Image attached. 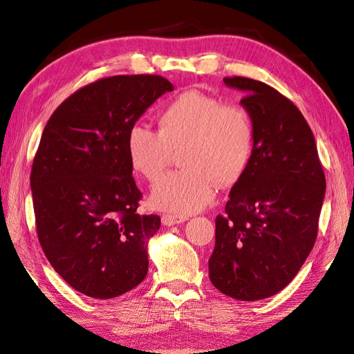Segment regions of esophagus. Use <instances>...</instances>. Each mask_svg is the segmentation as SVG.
Listing matches in <instances>:
<instances>
[{
    "label": "esophagus",
    "instance_id": "obj_1",
    "mask_svg": "<svg viewBox=\"0 0 354 354\" xmlns=\"http://www.w3.org/2000/svg\"><path fill=\"white\" fill-rule=\"evenodd\" d=\"M161 221L164 225H167V227H171V225H179L185 221H189V217L187 216H175V214H162Z\"/></svg>",
    "mask_w": 354,
    "mask_h": 354
}]
</instances>
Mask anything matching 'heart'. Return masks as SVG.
I'll use <instances>...</instances> for the list:
<instances>
[{"instance_id": "1", "label": "heart", "mask_w": 354, "mask_h": 354, "mask_svg": "<svg viewBox=\"0 0 354 354\" xmlns=\"http://www.w3.org/2000/svg\"><path fill=\"white\" fill-rule=\"evenodd\" d=\"M254 146L251 112L201 91L183 93L165 104L158 132L133 124L126 137L131 167L147 181L162 175L171 150L184 147L179 158L185 170L164 176L150 193V205L178 216L201 212L221 184H236L250 167Z\"/></svg>"}]
</instances>
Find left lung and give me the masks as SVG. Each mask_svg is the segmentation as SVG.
Masks as SVG:
<instances>
[{"label":"left lung","instance_id":"8db88e82","mask_svg":"<svg viewBox=\"0 0 354 354\" xmlns=\"http://www.w3.org/2000/svg\"><path fill=\"white\" fill-rule=\"evenodd\" d=\"M243 91L255 146L250 167L216 217L209 280L225 295L257 301L283 290L318 234L326 176L312 129L299 109L263 82L225 77Z\"/></svg>","mask_w":354,"mask_h":354}]
</instances>
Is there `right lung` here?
Here are the masks:
<instances>
[{
	"label": "right lung",
	"mask_w": 354,
	"mask_h": 354,
	"mask_svg": "<svg viewBox=\"0 0 354 354\" xmlns=\"http://www.w3.org/2000/svg\"><path fill=\"white\" fill-rule=\"evenodd\" d=\"M173 91L150 74L89 84L61 103L44 127L30 187L37 239L73 289L109 299L138 286L160 216L138 214L141 192L127 160V131Z\"/></svg>",
	"instance_id": "obj_1"
}]
</instances>
